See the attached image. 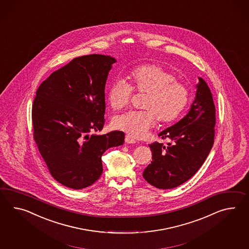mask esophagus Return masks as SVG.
I'll return each instance as SVG.
<instances>
[{"instance_id": "esophagus-1", "label": "esophagus", "mask_w": 249, "mask_h": 249, "mask_svg": "<svg viewBox=\"0 0 249 249\" xmlns=\"http://www.w3.org/2000/svg\"><path fill=\"white\" fill-rule=\"evenodd\" d=\"M125 142L127 143V144H135V143H136V140H135V139L132 138L131 136L126 135V136H125Z\"/></svg>"}]
</instances>
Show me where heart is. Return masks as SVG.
Listing matches in <instances>:
<instances>
[{
  "instance_id": "obj_1",
  "label": "heart",
  "mask_w": 249,
  "mask_h": 249,
  "mask_svg": "<svg viewBox=\"0 0 249 249\" xmlns=\"http://www.w3.org/2000/svg\"><path fill=\"white\" fill-rule=\"evenodd\" d=\"M130 85L116 79L109 86L107 101L114 110L126 108L130 103L132 90L145 93L141 103L143 110L129 111L116 116L112 126L134 138L145 136L156 122H174L186 107L189 90L176 81V75L158 64H146L133 68L127 75Z\"/></svg>"
}]
</instances>
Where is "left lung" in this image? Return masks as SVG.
<instances>
[{
  "mask_svg": "<svg viewBox=\"0 0 249 249\" xmlns=\"http://www.w3.org/2000/svg\"><path fill=\"white\" fill-rule=\"evenodd\" d=\"M198 79L195 98L186 115L158 134L170 142L149 145L152 161L144 170L143 177L157 188H175L188 181L212 150L216 109L205 80Z\"/></svg>",
  "mask_w": 249,
  "mask_h": 249,
  "instance_id": "left-lung-1",
  "label": "left lung"
}]
</instances>
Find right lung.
<instances>
[{
    "mask_svg": "<svg viewBox=\"0 0 249 249\" xmlns=\"http://www.w3.org/2000/svg\"><path fill=\"white\" fill-rule=\"evenodd\" d=\"M114 57L83 55L49 75L32 107L34 140L53 178L68 188L93 184L103 174L102 156L122 146V131L103 129L105 85Z\"/></svg>",
    "mask_w": 249,
    "mask_h": 249,
    "instance_id": "add662e5",
    "label": "right lung"
}]
</instances>
